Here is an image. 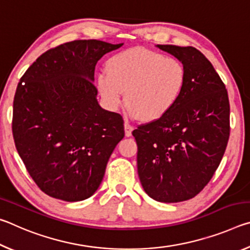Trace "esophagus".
<instances>
[{"instance_id": "esophagus-1", "label": "esophagus", "mask_w": 250, "mask_h": 250, "mask_svg": "<svg viewBox=\"0 0 250 250\" xmlns=\"http://www.w3.org/2000/svg\"><path fill=\"white\" fill-rule=\"evenodd\" d=\"M132 131H133V128L132 126H131L128 122H125V137H131V133H132Z\"/></svg>"}]
</instances>
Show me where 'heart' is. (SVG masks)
Instances as JSON below:
<instances>
[{"label":"heart","instance_id":"b5f03b06","mask_svg":"<svg viewBox=\"0 0 250 250\" xmlns=\"http://www.w3.org/2000/svg\"><path fill=\"white\" fill-rule=\"evenodd\" d=\"M185 82L186 71L180 61L134 47L111 57L108 69L97 76V88L109 108L119 107L125 92L129 116L154 121L175 107Z\"/></svg>","mask_w":250,"mask_h":250}]
</instances>
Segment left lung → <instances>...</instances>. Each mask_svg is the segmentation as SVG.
<instances>
[{
  "label": "left lung",
  "mask_w": 250,
  "mask_h": 250,
  "mask_svg": "<svg viewBox=\"0 0 250 250\" xmlns=\"http://www.w3.org/2000/svg\"><path fill=\"white\" fill-rule=\"evenodd\" d=\"M183 64L186 82L175 107L138 126V174L145 192L163 203L197 195L213 177L229 139V100L225 84L200 50L156 45Z\"/></svg>",
  "instance_id": "1"
}]
</instances>
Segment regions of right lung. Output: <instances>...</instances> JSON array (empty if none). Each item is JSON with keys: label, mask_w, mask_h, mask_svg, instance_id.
I'll list each match as a JSON object with an SVG mask.
<instances>
[{"label": "right lung", "mask_w": 250, "mask_h": 250, "mask_svg": "<svg viewBox=\"0 0 250 250\" xmlns=\"http://www.w3.org/2000/svg\"><path fill=\"white\" fill-rule=\"evenodd\" d=\"M124 43L74 41L49 49L25 71L13 103V137L29 175L47 195L78 202L94 195L116 146L120 115L100 107L95 67Z\"/></svg>", "instance_id": "obj_1"}]
</instances>
